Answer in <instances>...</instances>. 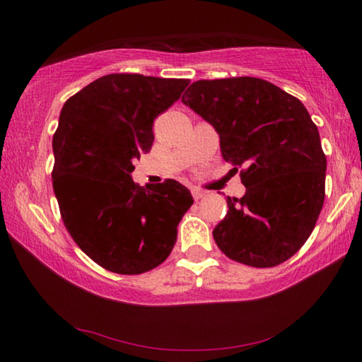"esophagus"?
Returning a JSON list of instances; mask_svg holds the SVG:
<instances>
[{
    "instance_id": "esophagus-1",
    "label": "esophagus",
    "mask_w": 362,
    "mask_h": 362,
    "mask_svg": "<svg viewBox=\"0 0 362 362\" xmlns=\"http://www.w3.org/2000/svg\"><path fill=\"white\" fill-rule=\"evenodd\" d=\"M191 192H192V197H194L196 201H199V199H202V197L206 196V192L201 191V189H197V187H192Z\"/></svg>"
}]
</instances>
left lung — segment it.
<instances>
[{
    "mask_svg": "<svg viewBox=\"0 0 362 362\" xmlns=\"http://www.w3.org/2000/svg\"><path fill=\"white\" fill-rule=\"evenodd\" d=\"M181 102L214 127L245 194L227 197L212 235L229 259L267 269L288 260L325 202L326 156L298 98L257 77L192 82Z\"/></svg>",
    "mask_w": 362,
    "mask_h": 362,
    "instance_id": "1",
    "label": "left lung"
}]
</instances>
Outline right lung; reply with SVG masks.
Masks as SVG:
<instances>
[{"mask_svg": "<svg viewBox=\"0 0 362 362\" xmlns=\"http://www.w3.org/2000/svg\"><path fill=\"white\" fill-rule=\"evenodd\" d=\"M186 78L108 74L64 103L52 138V187L64 226L103 269L138 275L163 264L192 196L175 180L138 186L133 160L151 150L153 122Z\"/></svg>", "mask_w": 362, "mask_h": 362, "instance_id": "right-lung-1", "label": "right lung"}]
</instances>
